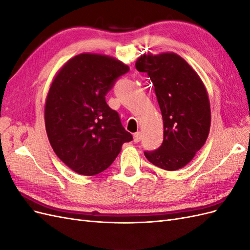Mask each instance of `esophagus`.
Instances as JSON below:
<instances>
[{
	"label": "esophagus",
	"instance_id": "34e87169",
	"mask_svg": "<svg viewBox=\"0 0 250 250\" xmlns=\"http://www.w3.org/2000/svg\"><path fill=\"white\" fill-rule=\"evenodd\" d=\"M141 139H142V133L141 132H135L134 134H133V141H134V143H139L140 141H141Z\"/></svg>",
	"mask_w": 250,
	"mask_h": 250
}]
</instances>
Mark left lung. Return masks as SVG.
<instances>
[{"label":"left lung","instance_id":"1","mask_svg":"<svg viewBox=\"0 0 250 250\" xmlns=\"http://www.w3.org/2000/svg\"><path fill=\"white\" fill-rule=\"evenodd\" d=\"M135 67L152 81L164 121L162 145L144 154L164 170L183 168L201 149L209 132L207 89L190 64L174 53L144 54Z\"/></svg>","mask_w":250,"mask_h":250}]
</instances>
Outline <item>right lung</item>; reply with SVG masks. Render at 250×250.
<instances>
[{"mask_svg":"<svg viewBox=\"0 0 250 250\" xmlns=\"http://www.w3.org/2000/svg\"><path fill=\"white\" fill-rule=\"evenodd\" d=\"M129 71L119 60L99 54L70 59L53 80L44 122L51 146L67 167L93 176L106 170L124 143L132 141L105 96Z\"/></svg>","mask_w":250,"mask_h":250,"instance_id":"1","label":"right lung"}]
</instances>
